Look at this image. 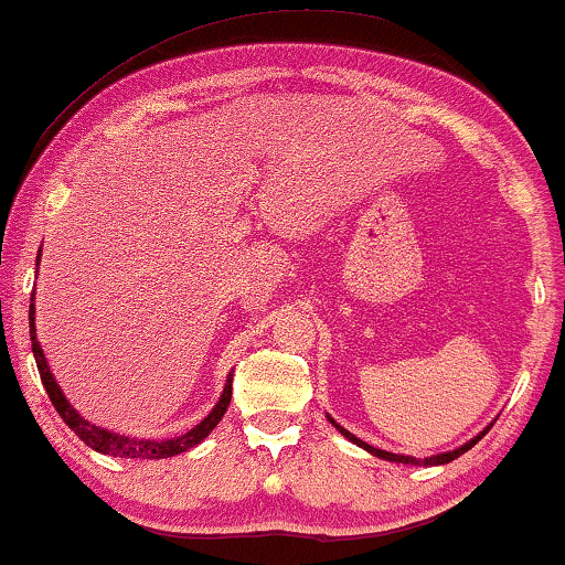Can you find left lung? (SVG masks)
<instances>
[{
  "instance_id": "obj_1",
  "label": "left lung",
  "mask_w": 565,
  "mask_h": 565,
  "mask_svg": "<svg viewBox=\"0 0 565 565\" xmlns=\"http://www.w3.org/2000/svg\"><path fill=\"white\" fill-rule=\"evenodd\" d=\"M329 422L331 424H334V427L339 429V431H342V435L347 437V439H350V443H354V445H360V447H365V450L367 452H373L375 455V458H383V460H393V462H406V466H445V462H450V460H455V458H460V455L462 452H468L470 450V447H473L476 443H478V439H481L483 435H486V429L481 431V435H478V437H473V439H470V443H466V445H462V447H458V450H452V452H443V455H435V458H424V460H416V458H408V455H396V452H385V450H377V447H373V445H367V443H362V439L360 437H354L352 435V431H347L344 427H339V424L334 422V419H331V416H329Z\"/></svg>"
}]
</instances>
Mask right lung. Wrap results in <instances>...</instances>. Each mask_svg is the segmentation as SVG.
Segmentation results:
<instances>
[{"label": "right lung", "mask_w": 565, "mask_h": 565, "mask_svg": "<svg viewBox=\"0 0 565 565\" xmlns=\"http://www.w3.org/2000/svg\"><path fill=\"white\" fill-rule=\"evenodd\" d=\"M41 259V257H38ZM33 306H30V342H33V354H35V365H38V373H41V381H43V388L49 393L53 408H56L61 419L68 424V429L76 431V437L82 439L84 445H89L92 450L103 452V455H113V458H138V460H159V458H172V455H180L184 450H190V447H195L203 443V439L211 435L215 429V424L223 419V414H226V408L231 404V381L234 377H228L226 381V388H223V396L218 404L211 414L205 416L203 422L198 424L195 429L184 431L182 437H174V439H136V437H126V435H115V431H107V429H99L95 424H89L87 419H82L79 414L74 412L72 406H68V401L64 393H61L56 377L51 375L49 365H45V358H43V350L41 344H38L35 339V323H33Z\"/></svg>", "instance_id": "1"}]
</instances>
